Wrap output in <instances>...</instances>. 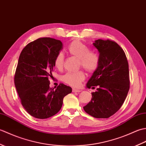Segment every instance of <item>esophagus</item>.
I'll list each match as a JSON object with an SVG mask.
<instances>
[{
	"instance_id": "1",
	"label": "esophagus",
	"mask_w": 146,
	"mask_h": 146,
	"mask_svg": "<svg viewBox=\"0 0 146 146\" xmlns=\"http://www.w3.org/2000/svg\"><path fill=\"white\" fill-rule=\"evenodd\" d=\"M72 92H74V93H76V92H81V90H78V89L73 88L72 89Z\"/></svg>"
}]
</instances>
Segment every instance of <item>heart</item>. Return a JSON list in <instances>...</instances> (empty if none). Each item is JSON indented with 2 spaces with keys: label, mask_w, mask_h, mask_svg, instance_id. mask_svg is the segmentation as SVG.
Masks as SVG:
<instances>
[{
  "label": "heart",
  "mask_w": 146,
  "mask_h": 146,
  "mask_svg": "<svg viewBox=\"0 0 146 146\" xmlns=\"http://www.w3.org/2000/svg\"><path fill=\"white\" fill-rule=\"evenodd\" d=\"M67 51L70 55L79 59V66H82L89 73H94L100 65V57L97 53L90 51V49L84 42L78 39L74 40L68 46ZM64 56L59 52L55 57L54 64L58 70L63 68ZM85 78V74L80 70L75 72H67L61 76L62 81L72 86H78Z\"/></svg>",
  "instance_id": "heart-1"
}]
</instances>
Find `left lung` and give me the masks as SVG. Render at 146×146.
<instances>
[{
    "instance_id": "obj_1",
    "label": "left lung",
    "mask_w": 146,
    "mask_h": 146,
    "mask_svg": "<svg viewBox=\"0 0 146 146\" xmlns=\"http://www.w3.org/2000/svg\"><path fill=\"white\" fill-rule=\"evenodd\" d=\"M94 46L99 52L100 62L86 86L97 88L83 109L94 117L107 119L120 109L127 95L129 63L125 52L114 41L98 39Z\"/></svg>"
}]
</instances>
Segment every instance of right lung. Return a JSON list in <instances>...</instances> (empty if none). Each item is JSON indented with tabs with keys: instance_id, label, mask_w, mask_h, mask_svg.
Returning a JSON list of instances; mask_svg holds the SVG:
<instances>
[{
	"instance_id": "add662e5",
	"label": "right lung",
	"mask_w": 146,
	"mask_h": 146,
	"mask_svg": "<svg viewBox=\"0 0 146 146\" xmlns=\"http://www.w3.org/2000/svg\"><path fill=\"white\" fill-rule=\"evenodd\" d=\"M63 46L60 40L41 38L27 44L19 58L15 86L24 109L37 119H47L56 114L64 97L72 92L70 86L63 83L57 88L49 87L54 58Z\"/></svg>"
}]
</instances>
